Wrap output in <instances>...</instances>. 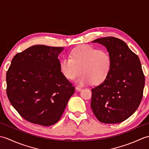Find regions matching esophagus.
I'll list each match as a JSON object with an SVG mask.
<instances>
[{
  "mask_svg": "<svg viewBox=\"0 0 149 149\" xmlns=\"http://www.w3.org/2000/svg\"><path fill=\"white\" fill-rule=\"evenodd\" d=\"M75 89H76V90L80 91H81L82 90H83V88H81V87H79V86H76V87H75Z\"/></svg>",
  "mask_w": 149,
  "mask_h": 149,
  "instance_id": "34e87169",
  "label": "esophagus"
}]
</instances>
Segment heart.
Listing matches in <instances>:
<instances>
[{"mask_svg": "<svg viewBox=\"0 0 149 149\" xmlns=\"http://www.w3.org/2000/svg\"><path fill=\"white\" fill-rule=\"evenodd\" d=\"M111 65L108 52L89 45L75 49L70 57H65L60 63L63 74L68 80H74L83 73L77 81L81 85L102 83L108 76Z\"/></svg>", "mask_w": 149, "mask_h": 149, "instance_id": "b5f03b06", "label": "heart"}]
</instances>
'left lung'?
<instances>
[{"instance_id": "left-lung-1", "label": "left lung", "mask_w": 149, "mask_h": 149, "mask_svg": "<svg viewBox=\"0 0 149 149\" xmlns=\"http://www.w3.org/2000/svg\"><path fill=\"white\" fill-rule=\"evenodd\" d=\"M92 42L106 47L112 65L106 79L91 89V107L101 122H122L136 111L143 97L145 75L140 59L117 38H101Z\"/></svg>"}]
</instances>
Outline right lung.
Wrapping results in <instances>:
<instances>
[{
	"label": "right lung",
	"mask_w": 149,
	"mask_h": 149,
	"mask_svg": "<svg viewBox=\"0 0 149 149\" xmlns=\"http://www.w3.org/2000/svg\"><path fill=\"white\" fill-rule=\"evenodd\" d=\"M63 47L34 45L18 52L6 73L9 102L22 118L50 126L58 122L75 88L61 72Z\"/></svg>",
	"instance_id": "add662e5"
}]
</instances>
